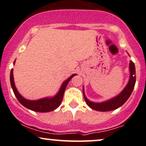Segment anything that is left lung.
<instances>
[{"instance_id":"8db88e82","label":"left lung","mask_w":146,"mask_h":146,"mask_svg":"<svg viewBox=\"0 0 146 146\" xmlns=\"http://www.w3.org/2000/svg\"><path fill=\"white\" fill-rule=\"evenodd\" d=\"M129 71H130V78L127 85L124 87V90L121 92L117 96L109 99V100L104 101L102 102H92L87 98L85 94V90H84V86L83 88V96L85 102L87 105L91 109H94L98 111H113L117 108L120 107L123 105L128 98L131 95L134 89L135 82H136V75H135V66L134 63L132 61H130L129 63Z\"/></svg>"}]
</instances>
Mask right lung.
Returning <instances> with one entry per match:
<instances>
[{
  "label": "right lung",
  "instance_id": "1",
  "mask_svg": "<svg viewBox=\"0 0 146 146\" xmlns=\"http://www.w3.org/2000/svg\"><path fill=\"white\" fill-rule=\"evenodd\" d=\"M15 60L13 62V64H15ZM76 74H74L71 76H70L68 79L63 82L62 85L60 87L59 92L55 96L52 97H46L44 98L39 99V100H27L24 98L21 94L18 92V90L15 87L14 83V79H13V69L11 70V73H10V82H11V85L12 87V90L13 91L15 97L17 98L18 100L19 101L20 104H22L24 107H25L27 109H30L36 112H41V113H46L50 112V111H54L56 108L59 107V105L61 103L62 101L63 94H64L65 90L67 87L68 83L72 78L76 76Z\"/></svg>",
  "mask_w": 146,
  "mask_h": 146
}]
</instances>
